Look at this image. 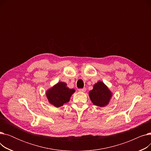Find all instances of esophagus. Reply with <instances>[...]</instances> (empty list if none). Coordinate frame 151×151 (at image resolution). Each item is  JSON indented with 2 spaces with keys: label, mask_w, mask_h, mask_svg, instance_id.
Wrapping results in <instances>:
<instances>
[{
  "label": "esophagus",
  "mask_w": 151,
  "mask_h": 151,
  "mask_svg": "<svg viewBox=\"0 0 151 151\" xmlns=\"http://www.w3.org/2000/svg\"><path fill=\"white\" fill-rule=\"evenodd\" d=\"M78 91H80V92H86V88H83V89H78Z\"/></svg>",
  "instance_id": "obj_1"
}]
</instances>
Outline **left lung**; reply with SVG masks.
<instances>
[{
    "label": "left lung",
    "mask_w": 151,
    "mask_h": 151,
    "mask_svg": "<svg viewBox=\"0 0 151 151\" xmlns=\"http://www.w3.org/2000/svg\"><path fill=\"white\" fill-rule=\"evenodd\" d=\"M89 95L93 104L100 107L107 105L112 97L111 92L101 81L94 84L93 89L89 92Z\"/></svg>",
    "instance_id": "left-lung-1"
}]
</instances>
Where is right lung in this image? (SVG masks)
<instances>
[{
  "instance_id": "add662e5",
  "label": "right lung",
  "mask_w": 151,
  "mask_h": 151,
  "mask_svg": "<svg viewBox=\"0 0 151 151\" xmlns=\"http://www.w3.org/2000/svg\"><path fill=\"white\" fill-rule=\"evenodd\" d=\"M75 91V89H69L66 83L59 82L47 91L46 94L50 104L58 108L68 102Z\"/></svg>"
}]
</instances>
